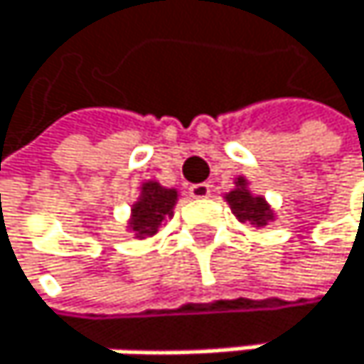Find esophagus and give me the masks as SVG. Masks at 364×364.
Returning a JSON list of instances; mask_svg holds the SVG:
<instances>
[{
    "instance_id": "1",
    "label": "esophagus",
    "mask_w": 364,
    "mask_h": 364,
    "mask_svg": "<svg viewBox=\"0 0 364 364\" xmlns=\"http://www.w3.org/2000/svg\"><path fill=\"white\" fill-rule=\"evenodd\" d=\"M209 194H212V186L209 183H196V186H192L190 188V196L192 198H209Z\"/></svg>"
}]
</instances>
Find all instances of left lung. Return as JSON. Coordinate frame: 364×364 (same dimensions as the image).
Returning a JSON list of instances; mask_svg holds the SVG:
<instances>
[{"label": "left lung", "mask_w": 364, "mask_h": 364, "mask_svg": "<svg viewBox=\"0 0 364 364\" xmlns=\"http://www.w3.org/2000/svg\"><path fill=\"white\" fill-rule=\"evenodd\" d=\"M225 200L229 203L233 216L240 223H249L253 227H264L271 220H275V214L267 198L253 194L249 190V181L245 176L235 178V188L225 194Z\"/></svg>", "instance_id": "8db88e82"}]
</instances>
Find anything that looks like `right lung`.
Instances as JSON below:
<instances>
[{
  "instance_id": "add662e5",
  "label": "right lung",
  "mask_w": 364,
  "mask_h": 364,
  "mask_svg": "<svg viewBox=\"0 0 364 364\" xmlns=\"http://www.w3.org/2000/svg\"><path fill=\"white\" fill-rule=\"evenodd\" d=\"M176 200L178 192L174 188H164L159 181H146L139 188L137 200L131 207L129 231H133L139 240L155 235L161 223L172 218Z\"/></svg>"
}]
</instances>
